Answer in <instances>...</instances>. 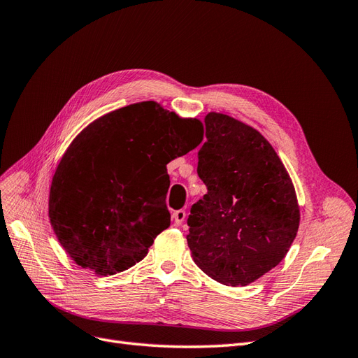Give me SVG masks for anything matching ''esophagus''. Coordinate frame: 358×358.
<instances>
[{"label":"esophagus","instance_id":"obj_1","mask_svg":"<svg viewBox=\"0 0 358 358\" xmlns=\"http://www.w3.org/2000/svg\"><path fill=\"white\" fill-rule=\"evenodd\" d=\"M171 218H173V221H175V225H182V222L187 218V212L183 209H179L176 212H173Z\"/></svg>","mask_w":358,"mask_h":358}]
</instances>
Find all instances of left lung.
<instances>
[{"instance_id":"left-lung-1","label":"left lung","mask_w":358,"mask_h":358,"mask_svg":"<svg viewBox=\"0 0 358 358\" xmlns=\"http://www.w3.org/2000/svg\"><path fill=\"white\" fill-rule=\"evenodd\" d=\"M204 125L197 173L208 192L192 204L187 242L206 275L243 287L282 262L296 239V191L257 129L222 113H209Z\"/></svg>"}]
</instances>
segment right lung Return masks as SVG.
<instances>
[{"instance_id":"right-lung-1","label":"right lung","mask_w":358,"mask_h":358,"mask_svg":"<svg viewBox=\"0 0 358 358\" xmlns=\"http://www.w3.org/2000/svg\"><path fill=\"white\" fill-rule=\"evenodd\" d=\"M199 119L154 101L121 107L73 140L53 175L49 218L76 263L100 276L142 262L170 225L167 164L197 148Z\"/></svg>"}]
</instances>
